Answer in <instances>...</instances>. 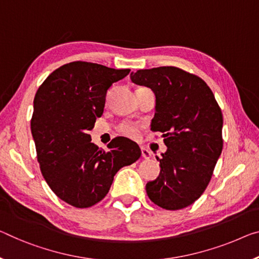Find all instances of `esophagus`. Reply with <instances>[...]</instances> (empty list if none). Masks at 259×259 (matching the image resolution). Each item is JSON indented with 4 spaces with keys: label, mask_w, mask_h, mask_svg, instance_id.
Here are the masks:
<instances>
[{
    "label": "esophagus",
    "mask_w": 259,
    "mask_h": 259,
    "mask_svg": "<svg viewBox=\"0 0 259 259\" xmlns=\"http://www.w3.org/2000/svg\"><path fill=\"white\" fill-rule=\"evenodd\" d=\"M141 153H142V157L146 158V160H148V158L152 157V153H150L146 147H141Z\"/></svg>",
    "instance_id": "1"
}]
</instances>
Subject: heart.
Here are the masks:
<instances>
[{
	"instance_id": "obj_1",
	"label": "heart",
	"mask_w": 259,
	"mask_h": 259,
	"mask_svg": "<svg viewBox=\"0 0 259 259\" xmlns=\"http://www.w3.org/2000/svg\"><path fill=\"white\" fill-rule=\"evenodd\" d=\"M117 131L126 138L135 139L138 138L139 132H140V127H139L137 124H133V122L124 121L117 127Z\"/></svg>"
}]
</instances>
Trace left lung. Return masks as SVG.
Segmentation results:
<instances>
[{"mask_svg":"<svg viewBox=\"0 0 259 259\" xmlns=\"http://www.w3.org/2000/svg\"><path fill=\"white\" fill-rule=\"evenodd\" d=\"M131 79L154 91L156 112L150 130L162 133L168 147L156 157L161 172L147 183V194L164 209L188 207L207 188L222 152L220 106L204 79L177 67L140 69Z\"/></svg>","mask_w":259,"mask_h":259,"instance_id":"8db88e82","label":"left lung"}]
</instances>
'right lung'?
Here are the masks:
<instances>
[{"label":"right lung","instance_id":"right-lung-1","mask_svg":"<svg viewBox=\"0 0 259 259\" xmlns=\"http://www.w3.org/2000/svg\"><path fill=\"white\" fill-rule=\"evenodd\" d=\"M130 71L74 61L50 74L34 96L31 132L40 171L57 197L76 208L101 201L118 170L141 156L130 139H112L105 152L89 134L104 111L107 90Z\"/></svg>","mask_w":259,"mask_h":259}]
</instances>
